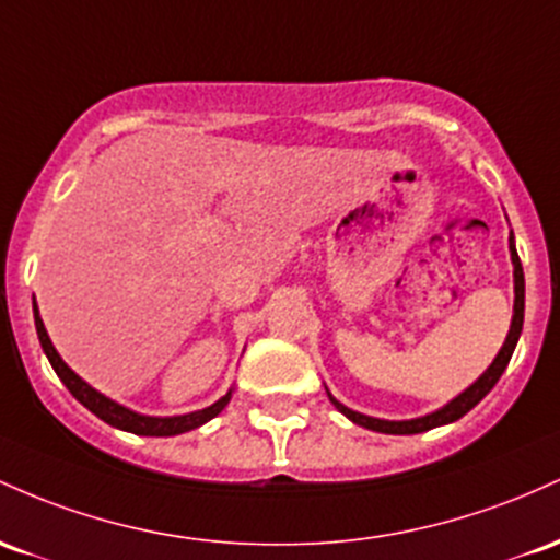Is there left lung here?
<instances>
[{
    "label": "left lung",
    "instance_id": "left-lung-1",
    "mask_svg": "<svg viewBox=\"0 0 560 560\" xmlns=\"http://www.w3.org/2000/svg\"><path fill=\"white\" fill-rule=\"evenodd\" d=\"M508 248H511V261H513V319H511V330H508L505 336V343H502L498 357H494L492 364H489L487 370L476 378L466 392L457 394L455 399H450L447 405L439 407V410L429 412V416H420V418H410V420H383V418H373V416H362V412L351 410V407L341 405L332 394L328 392V397L332 401V407H336L338 412H343L351 423L362 425V429H370V431H378V433H420V431H431V429H439V425H447V423H455V420H460L466 416L468 410H474L479 401L487 397L489 392H492L494 383L500 381V375L505 373L508 362H511L513 357V349H516L518 343V336H521V328H524V269H521V261H518V254H516V241H513V232L511 237H508Z\"/></svg>",
    "mask_w": 560,
    "mask_h": 560
}]
</instances>
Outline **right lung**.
Returning <instances> with one entry per match:
<instances>
[{
    "label": "right lung",
    "instance_id": "add662e5",
    "mask_svg": "<svg viewBox=\"0 0 560 560\" xmlns=\"http://www.w3.org/2000/svg\"><path fill=\"white\" fill-rule=\"evenodd\" d=\"M34 323H36V336H39L44 354H47V360H49V364H52L55 373H58V378L66 383L68 392H71L73 397H77L81 405L86 407V410L94 412V416H97L100 420H105V423L113 425V429L140 433V436H177V433L192 431V429H198V425L209 423L211 418H217L219 412H222L224 407L230 405L232 392H235V388H230V392L224 394V397H219L217 401H213V405L203 407V410L187 412V416H172V418L142 416V412L129 410V407L118 405L116 399L100 394L97 388L90 386V383L81 378V375L73 373V370L68 368L66 362H62L58 349H55L52 341H49L47 328H44V323L39 317V306H36V304H34Z\"/></svg>",
    "mask_w": 560,
    "mask_h": 560
}]
</instances>
